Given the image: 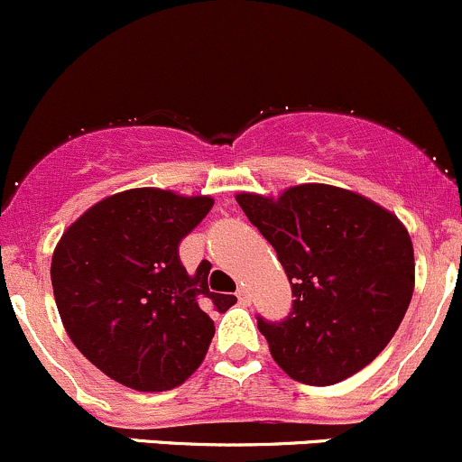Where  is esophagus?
Masks as SVG:
<instances>
[{"label": "esophagus", "instance_id": "34e87169", "mask_svg": "<svg viewBox=\"0 0 462 462\" xmlns=\"http://www.w3.org/2000/svg\"><path fill=\"white\" fill-rule=\"evenodd\" d=\"M236 299H239L241 305H250V292H247V288H239L236 290Z\"/></svg>", "mask_w": 462, "mask_h": 462}]
</instances>
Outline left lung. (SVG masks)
<instances>
[{"mask_svg":"<svg viewBox=\"0 0 462 462\" xmlns=\"http://www.w3.org/2000/svg\"><path fill=\"white\" fill-rule=\"evenodd\" d=\"M236 203L292 285L288 317H256L281 370L305 385H334L370 365L414 292V247L402 223L323 183L290 188L276 201L244 192Z\"/></svg>","mask_w":462,"mask_h":462,"instance_id":"left-lung-1","label":"left lung"}]
</instances>
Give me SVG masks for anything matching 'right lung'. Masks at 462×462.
Masks as SVG:
<instances>
[{
  "instance_id": "right-lung-1",
  "label": "right lung",
  "mask_w": 462,
  "mask_h": 462,
  "mask_svg": "<svg viewBox=\"0 0 462 462\" xmlns=\"http://www.w3.org/2000/svg\"><path fill=\"white\" fill-rule=\"evenodd\" d=\"M215 206L137 188L104 199L55 247L52 292L68 337L106 376L139 392L181 385L215 337L210 312L236 296L208 288L212 265L188 274L179 245Z\"/></svg>"
}]
</instances>
